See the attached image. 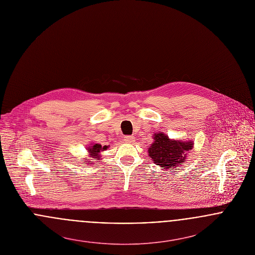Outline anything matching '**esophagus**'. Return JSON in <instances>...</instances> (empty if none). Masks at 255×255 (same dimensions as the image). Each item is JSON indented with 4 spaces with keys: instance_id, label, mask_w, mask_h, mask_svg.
I'll use <instances>...</instances> for the list:
<instances>
[{
    "instance_id": "obj_1",
    "label": "esophagus",
    "mask_w": 255,
    "mask_h": 255,
    "mask_svg": "<svg viewBox=\"0 0 255 255\" xmlns=\"http://www.w3.org/2000/svg\"><path fill=\"white\" fill-rule=\"evenodd\" d=\"M125 141L128 142V143H131V142L134 141V136H132V135H128V136L125 137Z\"/></svg>"
}]
</instances>
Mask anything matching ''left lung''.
I'll list each match as a JSON object with an SVG mask.
<instances>
[{
	"mask_svg": "<svg viewBox=\"0 0 255 255\" xmlns=\"http://www.w3.org/2000/svg\"><path fill=\"white\" fill-rule=\"evenodd\" d=\"M154 142L149 146L148 153L153 162L163 169L171 170L170 168L182 165L185 161V153L192 149V141L171 140L168 135L162 132L154 134Z\"/></svg>",
	"mask_w": 255,
	"mask_h": 255,
	"instance_id": "left-lung-1",
	"label": "left lung"
}]
</instances>
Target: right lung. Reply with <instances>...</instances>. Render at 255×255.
<instances>
[{"label": "right lung", "mask_w": 255, "mask_h": 255, "mask_svg": "<svg viewBox=\"0 0 255 255\" xmlns=\"http://www.w3.org/2000/svg\"><path fill=\"white\" fill-rule=\"evenodd\" d=\"M107 149V146H102L101 144H94L91 147L88 148V152L90 154V156L93 158V159H99L100 156H99V152L101 151H104Z\"/></svg>", "instance_id": "add662e5"}]
</instances>
